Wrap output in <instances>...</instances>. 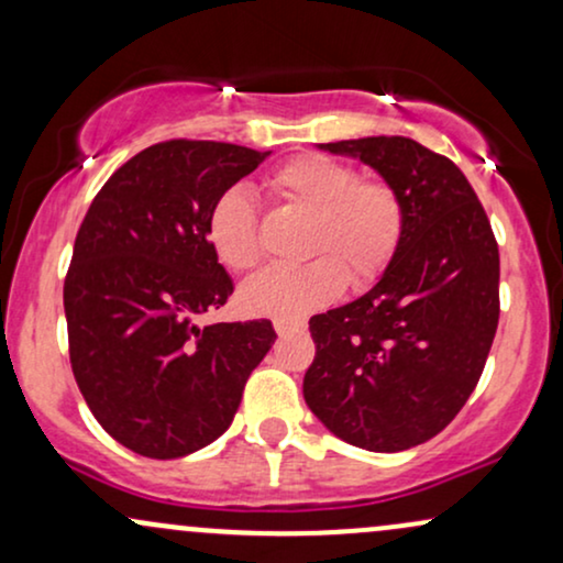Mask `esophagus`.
<instances>
[{"label": "esophagus", "mask_w": 563, "mask_h": 563, "mask_svg": "<svg viewBox=\"0 0 563 563\" xmlns=\"http://www.w3.org/2000/svg\"><path fill=\"white\" fill-rule=\"evenodd\" d=\"M275 330H277V335H286V333H294V330H299L301 328V322L299 320H283V317H275Z\"/></svg>", "instance_id": "esophagus-1"}]
</instances>
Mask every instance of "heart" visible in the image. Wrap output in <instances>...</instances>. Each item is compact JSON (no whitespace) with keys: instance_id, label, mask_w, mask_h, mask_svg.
<instances>
[{"instance_id":"heart-1","label":"heart","mask_w":563,"mask_h":563,"mask_svg":"<svg viewBox=\"0 0 563 563\" xmlns=\"http://www.w3.org/2000/svg\"><path fill=\"white\" fill-rule=\"evenodd\" d=\"M264 183L277 199L311 214L307 252L320 256L254 275L241 288L252 314L296 320L333 301L346 275L354 288H367L388 269L404 235V205L388 183L362 178L356 167L324 154L283 162ZM207 241L233 273L260 262V214L246 188L217 194L207 212Z\"/></svg>"}]
</instances>
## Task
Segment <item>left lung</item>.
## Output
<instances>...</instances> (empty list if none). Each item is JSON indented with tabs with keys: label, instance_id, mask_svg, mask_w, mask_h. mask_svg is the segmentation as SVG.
<instances>
[{
	"label": "left lung",
	"instance_id": "obj_1",
	"mask_svg": "<svg viewBox=\"0 0 563 563\" xmlns=\"http://www.w3.org/2000/svg\"><path fill=\"white\" fill-rule=\"evenodd\" d=\"M362 159L404 205V235L362 299L314 314L303 398L333 435L377 453L435 438L483 375L498 328V243L464 173L404 135L320 144Z\"/></svg>",
	"mask_w": 563,
	"mask_h": 563
}]
</instances>
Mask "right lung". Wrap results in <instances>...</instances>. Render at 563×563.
Returning <instances> with one entry per match:
<instances>
[{
	"label": "right lung",
	"mask_w": 563,
	"mask_h": 563,
	"mask_svg": "<svg viewBox=\"0 0 563 563\" xmlns=\"http://www.w3.org/2000/svg\"><path fill=\"white\" fill-rule=\"evenodd\" d=\"M264 157L162 141L118 167L80 222L65 277L73 375L101 428L141 456H188L220 438L273 349L269 320L199 324L233 294L207 212Z\"/></svg>",
	"instance_id": "add662e5"
}]
</instances>
